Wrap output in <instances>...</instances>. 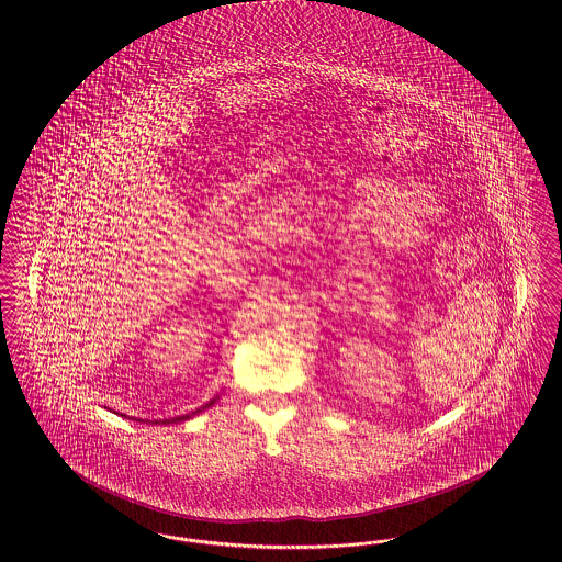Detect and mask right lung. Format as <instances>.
<instances>
[{"mask_svg": "<svg viewBox=\"0 0 562 562\" xmlns=\"http://www.w3.org/2000/svg\"><path fill=\"white\" fill-rule=\"evenodd\" d=\"M214 402H216V400H212V402H207V404H205V406H202V408H198L195 409V412H191V414H186V416H177V418H172V420H154V425H160V423H162V425H172V423H175V425H177V423H181V420H188V418H191V416H195V414H200V412H202V409H205V408H210V406H212V404H214ZM142 423H144V420H142Z\"/></svg>", "mask_w": 562, "mask_h": 562, "instance_id": "1", "label": "right lung"}]
</instances>
